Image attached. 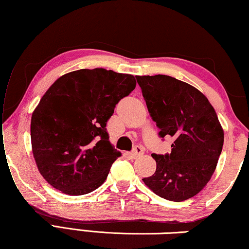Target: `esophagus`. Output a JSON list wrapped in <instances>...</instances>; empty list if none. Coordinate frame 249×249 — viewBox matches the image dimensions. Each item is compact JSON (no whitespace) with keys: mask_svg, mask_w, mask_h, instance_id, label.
<instances>
[{"mask_svg":"<svg viewBox=\"0 0 249 249\" xmlns=\"http://www.w3.org/2000/svg\"><path fill=\"white\" fill-rule=\"evenodd\" d=\"M142 154H144V148H142V146H136L133 149L132 153H130V157L137 158V157H140V156H142Z\"/></svg>","mask_w":249,"mask_h":249,"instance_id":"34e87169","label":"esophagus"}]
</instances>
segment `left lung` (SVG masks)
<instances>
[{
	"mask_svg": "<svg viewBox=\"0 0 249 249\" xmlns=\"http://www.w3.org/2000/svg\"><path fill=\"white\" fill-rule=\"evenodd\" d=\"M161 138L175 140L171 153L153 154L157 168L142 181L163 199L181 202L197 195L215 170L224 132L216 112L195 87L165 74L136 75Z\"/></svg>",
	"mask_w": 249,
	"mask_h": 249,
	"instance_id": "obj_1",
	"label": "left lung"
}]
</instances>
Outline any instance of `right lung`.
<instances>
[{
  "label": "right lung",
  "instance_id": "add662e5",
  "mask_svg": "<svg viewBox=\"0 0 249 249\" xmlns=\"http://www.w3.org/2000/svg\"><path fill=\"white\" fill-rule=\"evenodd\" d=\"M136 87L132 74L81 69L57 79L31 122L32 149L44 179L69 196L94 191L121 153L108 141L115 105Z\"/></svg>",
  "mask_w": 249,
  "mask_h": 249
}]
</instances>
